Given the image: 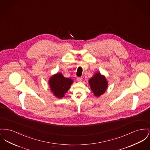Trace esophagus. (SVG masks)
Wrapping results in <instances>:
<instances>
[{"instance_id":"obj_1","label":"esophagus","mask_w":150,"mask_h":150,"mask_svg":"<svg viewBox=\"0 0 150 150\" xmlns=\"http://www.w3.org/2000/svg\"><path fill=\"white\" fill-rule=\"evenodd\" d=\"M82 80H83V78H82V77H78V78H77V80H78V81H81Z\"/></svg>"}]
</instances>
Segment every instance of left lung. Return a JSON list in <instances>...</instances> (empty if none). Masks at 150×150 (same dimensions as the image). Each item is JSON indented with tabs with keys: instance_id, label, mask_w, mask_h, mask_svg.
<instances>
[{
	"instance_id": "1",
	"label": "left lung",
	"mask_w": 150,
	"mask_h": 150,
	"mask_svg": "<svg viewBox=\"0 0 150 150\" xmlns=\"http://www.w3.org/2000/svg\"><path fill=\"white\" fill-rule=\"evenodd\" d=\"M89 84L94 95L96 97H99L105 93L108 87V81L105 77L101 75L100 72L96 73L89 79Z\"/></svg>"
}]
</instances>
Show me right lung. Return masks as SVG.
<instances>
[{
	"label": "right lung",
	"mask_w": 150,
	"mask_h": 150,
	"mask_svg": "<svg viewBox=\"0 0 150 150\" xmlns=\"http://www.w3.org/2000/svg\"><path fill=\"white\" fill-rule=\"evenodd\" d=\"M72 83V80L64 78L61 73L54 75L49 80V84L53 95L58 98L64 96V94L70 89Z\"/></svg>",
	"instance_id": "add662e5"
}]
</instances>
